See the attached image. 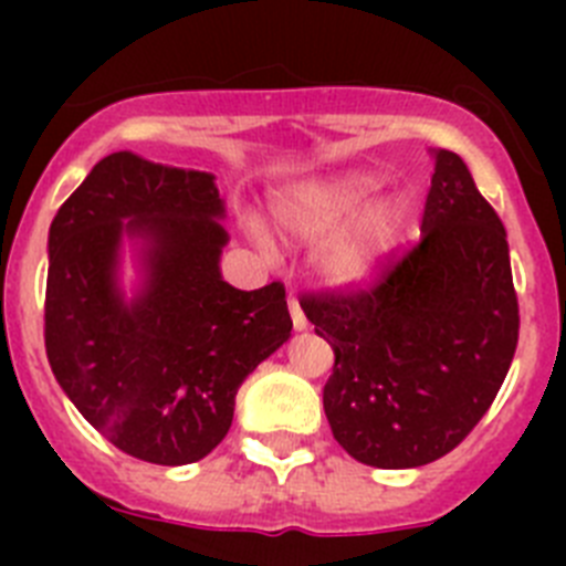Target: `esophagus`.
Wrapping results in <instances>:
<instances>
[{
  "label": "esophagus",
  "instance_id": "obj_1",
  "mask_svg": "<svg viewBox=\"0 0 566 566\" xmlns=\"http://www.w3.org/2000/svg\"><path fill=\"white\" fill-rule=\"evenodd\" d=\"M289 314H292V326L297 328V332H300V328L308 326L306 314H303V308H300L297 297H292V294H289Z\"/></svg>",
  "mask_w": 566,
  "mask_h": 566
}]
</instances>
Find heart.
Masks as SVG:
<instances>
[{"instance_id": "heart-1", "label": "heart", "mask_w": 566, "mask_h": 566, "mask_svg": "<svg viewBox=\"0 0 566 566\" xmlns=\"http://www.w3.org/2000/svg\"><path fill=\"white\" fill-rule=\"evenodd\" d=\"M379 181L371 172H352L339 178L300 184L277 198L280 223L297 238H332L317 249V269L334 283L365 277L397 243L402 223V203L397 198H377ZM269 249L266 234H258Z\"/></svg>"}]
</instances>
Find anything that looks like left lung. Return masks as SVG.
Listing matches in <instances>:
<instances>
[{"label":"left lung","instance_id":"8db88e82","mask_svg":"<svg viewBox=\"0 0 566 566\" xmlns=\"http://www.w3.org/2000/svg\"><path fill=\"white\" fill-rule=\"evenodd\" d=\"M332 345L323 388L332 433L371 468L451 453L496 399L518 343L507 232L468 164L433 153L422 232L368 286L303 292Z\"/></svg>","mask_w":566,"mask_h":566}]
</instances>
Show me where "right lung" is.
<instances>
[{
	"label": "right lung",
	"mask_w": 566,
	"mask_h": 566,
	"mask_svg": "<svg viewBox=\"0 0 566 566\" xmlns=\"http://www.w3.org/2000/svg\"><path fill=\"white\" fill-rule=\"evenodd\" d=\"M212 175L113 153L50 223L44 348L82 417L127 457L189 464L229 433L240 382L289 339L280 280L221 277L227 232ZM122 233L150 243L148 283L114 289Z\"/></svg>",
	"instance_id": "add662e5"
}]
</instances>
